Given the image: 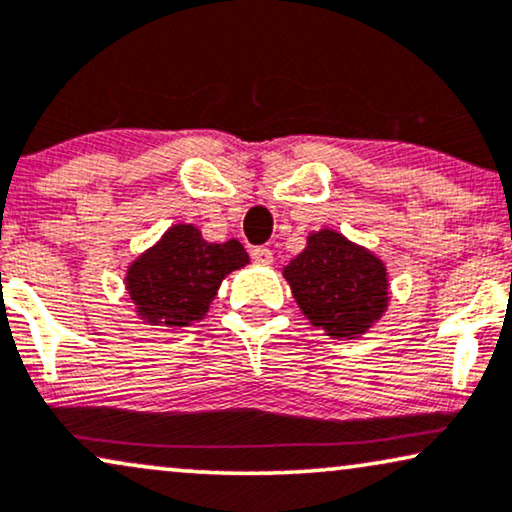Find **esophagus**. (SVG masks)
<instances>
[{
	"instance_id": "esophagus-1",
	"label": "esophagus",
	"mask_w": 512,
	"mask_h": 512,
	"mask_svg": "<svg viewBox=\"0 0 512 512\" xmlns=\"http://www.w3.org/2000/svg\"><path fill=\"white\" fill-rule=\"evenodd\" d=\"M252 260L260 264V267H269L274 262V255H271L269 248H252Z\"/></svg>"
}]
</instances>
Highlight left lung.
I'll list each match as a JSON object with an SVG mask.
<instances>
[{
	"label": "left lung",
	"instance_id": "1",
	"mask_svg": "<svg viewBox=\"0 0 512 512\" xmlns=\"http://www.w3.org/2000/svg\"><path fill=\"white\" fill-rule=\"evenodd\" d=\"M300 312L333 340H357L390 307L385 262L335 229H319L283 267Z\"/></svg>",
	"mask_w": 512,
	"mask_h": 512
}]
</instances>
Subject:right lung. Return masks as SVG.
<instances>
[{
    "mask_svg": "<svg viewBox=\"0 0 512 512\" xmlns=\"http://www.w3.org/2000/svg\"><path fill=\"white\" fill-rule=\"evenodd\" d=\"M250 264L236 238L208 243L196 224H172L151 248L129 262L125 288L148 326L184 331L203 321L231 271Z\"/></svg>",
    "mask_w": 512,
    "mask_h": 512,
    "instance_id": "obj_1",
    "label": "right lung"
}]
</instances>
